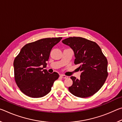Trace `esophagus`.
<instances>
[{"instance_id": "1", "label": "esophagus", "mask_w": 122, "mask_h": 122, "mask_svg": "<svg viewBox=\"0 0 122 122\" xmlns=\"http://www.w3.org/2000/svg\"><path fill=\"white\" fill-rule=\"evenodd\" d=\"M60 76L61 77H62L63 78H67L68 77L67 76H66L65 75H61Z\"/></svg>"}]
</instances>
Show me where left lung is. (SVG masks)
Masks as SVG:
<instances>
[{"label": "left lung", "instance_id": "left-lung-1", "mask_svg": "<svg viewBox=\"0 0 122 122\" xmlns=\"http://www.w3.org/2000/svg\"><path fill=\"white\" fill-rule=\"evenodd\" d=\"M73 49L74 63L79 65L80 78L71 76L73 85L68 90L74 96L86 98L100 89L108 77V61L100 46L93 41L81 37H69L62 41Z\"/></svg>", "mask_w": 122, "mask_h": 122}]
</instances>
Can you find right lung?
Masks as SVG:
<instances>
[{"mask_svg": "<svg viewBox=\"0 0 122 122\" xmlns=\"http://www.w3.org/2000/svg\"><path fill=\"white\" fill-rule=\"evenodd\" d=\"M62 38H45L29 43L22 47L14 59L15 81L26 95L39 98L51 92L59 75L56 72L49 73L44 68L46 67L51 49Z\"/></svg>", "mask_w": 122, "mask_h": 122, "instance_id": "add662e5", "label": "right lung"}]
</instances>
